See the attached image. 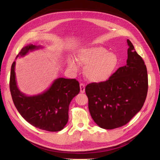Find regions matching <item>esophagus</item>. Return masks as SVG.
<instances>
[{
    "label": "esophagus",
    "instance_id": "1",
    "mask_svg": "<svg viewBox=\"0 0 160 160\" xmlns=\"http://www.w3.org/2000/svg\"><path fill=\"white\" fill-rule=\"evenodd\" d=\"M80 92L82 93L85 92V85L83 83L80 84Z\"/></svg>",
    "mask_w": 160,
    "mask_h": 160
}]
</instances>
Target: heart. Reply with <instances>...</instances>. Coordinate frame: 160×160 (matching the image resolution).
<instances>
[{
	"label": "heart",
	"instance_id": "heart-1",
	"mask_svg": "<svg viewBox=\"0 0 160 160\" xmlns=\"http://www.w3.org/2000/svg\"><path fill=\"white\" fill-rule=\"evenodd\" d=\"M78 63L85 65V75L89 81L101 82L107 80L117 67L119 59L118 56L101 47H93L80 49L76 54ZM70 68L77 69L74 60L69 59Z\"/></svg>",
	"mask_w": 160,
	"mask_h": 160
}]
</instances>
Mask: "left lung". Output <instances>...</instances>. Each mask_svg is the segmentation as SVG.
<instances>
[{
	"label": "left lung",
	"mask_w": 160,
	"mask_h": 160,
	"mask_svg": "<svg viewBox=\"0 0 160 160\" xmlns=\"http://www.w3.org/2000/svg\"><path fill=\"white\" fill-rule=\"evenodd\" d=\"M126 65L109 78L85 88L88 107L94 122L101 128L112 129L127 124L141 110L148 89L146 66L129 39Z\"/></svg>",
	"instance_id": "left-lung-1"
}]
</instances>
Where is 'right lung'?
<instances>
[{
    "label": "right lung",
    "mask_w": 160,
    "mask_h": 160,
    "mask_svg": "<svg viewBox=\"0 0 160 160\" xmlns=\"http://www.w3.org/2000/svg\"><path fill=\"white\" fill-rule=\"evenodd\" d=\"M39 47L28 45L17 55L25 56ZM15 61L11 66L10 91L17 109L27 122L47 132H56L64 128L69 119V107L72 98L79 93V83L75 79L59 78L44 93L27 96L18 90L15 79Z\"/></svg>",
    "instance_id": "1"
}]
</instances>
